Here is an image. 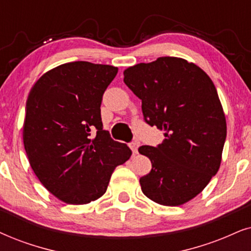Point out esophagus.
Returning <instances> with one entry per match:
<instances>
[{"mask_svg":"<svg viewBox=\"0 0 251 251\" xmlns=\"http://www.w3.org/2000/svg\"><path fill=\"white\" fill-rule=\"evenodd\" d=\"M138 147H139V144L136 141H133L129 144V148L132 149L133 154H138Z\"/></svg>","mask_w":251,"mask_h":251,"instance_id":"obj_1","label":"esophagus"}]
</instances>
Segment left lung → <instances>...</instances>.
I'll return each mask as SVG.
<instances>
[{"label":"left lung","instance_id":"1","mask_svg":"<svg viewBox=\"0 0 251 251\" xmlns=\"http://www.w3.org/2000/svg\"><path fill=\"white\" fill-rule=\"evenodd\" d=\"M124 82L141 100L146 123L166 136L157 147H139L151 162L140 178L142 192L160 205L185 204L220 168L227 125L213 82L201 67L175 56L128 67Z\"/></svg>","mask_w":251,"mask_h":251}]
</instances>
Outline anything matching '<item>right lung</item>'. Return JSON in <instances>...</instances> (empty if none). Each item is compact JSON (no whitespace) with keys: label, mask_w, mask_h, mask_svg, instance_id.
<instances>
[{"label":"right lung","mask_w":251,"mask_h":251,"mask_svg":"<svg viewBox=\"0 0 251 251\" xmlns=\"http://www.w3.org/2000/svg\"><path fill=\"white\" fill-rule=\"evenodd\" d=\"M117 73L109 65L63 63L45 73L28 94L23 126L28 162L40 183L63 202L96 201L116 167L131 157V149L111 139L100 118L103 94Z\"/></svg>","instance_id":"1"}]
</instances>
